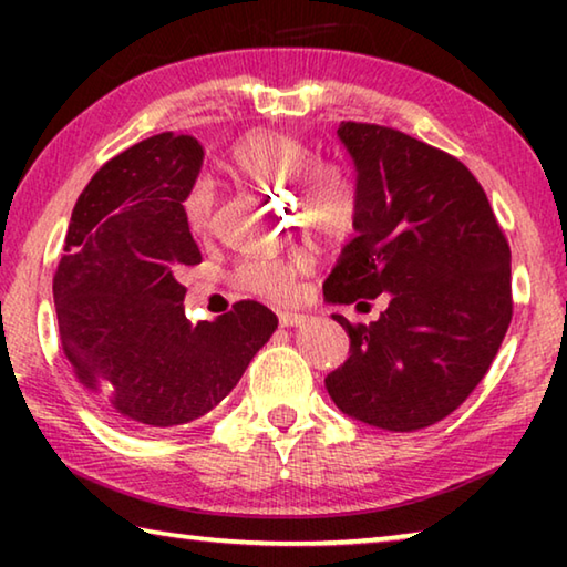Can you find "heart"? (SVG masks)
Returning <instances> with one entry per match:
<instances>
[{
  "instance_id": "heart-1",
  "label": "heart",
  "mask_w": 567,
  "mask_h": 567,
  "mask_svg": "<svg viewBox=\"0 0 567 567\" xmlns=\"http://www.w3.org/2000/svg\"><path fill=\"white\" fill-rule=\"evenodd\" d=\"M318 225L330 235H344L350 229V217H338V215H322Z\"/></svg>"
}]
</instances>
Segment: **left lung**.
I'll return each mask as SVG.
<instances>
[{
  "instance_id": "left-lung-1",
  "label": "left lung",
  "mask_w": 567,
  "mask_h": 567,
  "mask_svg": "<svg viewBox=\"0 0 567 567\" xmlns=\"http://www.w3.org/2000/svg\"><path fill=\"white\" fill-rule=\"evenodd\" d=\"M203 159V145L175 132L110 159L76 199L54 275L62 350L76 378L155 427L207 415L277 328L260 302L243 319L239 307L185 318L177 270L203 262L185 199Z\"/></svg>"
}]
</instances>
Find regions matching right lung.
Here are the masks:
<instances>
[{
  "mask_svg": "<svg viewBox=\"0 0 567 567\" xmlns=\"http://www.w3.org/2000/svg\"><path fill=\"white\" fill-rule=\"evenodd\" d=\"M338 137L358 172V237L322 290L385 307L348 322L350 358L324 388L344 415L410 433L463 405L491 368L513 315L511 247L463 162L380 124L342 122Z\"/></svg>",
  "mask_w": 567,
  "mask_h": 567,
  "instance_id": "1",
  "label": "right lung"
}]
</instances>
